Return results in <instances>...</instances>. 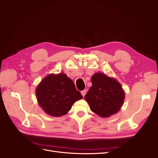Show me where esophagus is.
<instances>
[{
    "label": "esophagus",
    "mask_w": 158,
    "mask_h": 158,
    "mask_svg": "<svg viewBox=\"0 0 158 158\" xmlns=\"http://www.w3.org/2000/svg\"><path fill=\"white\" fill-rule=\"evenodd\" d=\"M81 93V95H82V97H85L86 94V90H83V91H82Z\"/></svg>",
    "instance_id": "obj_1"
}]
</instances>
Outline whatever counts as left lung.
I'll use <instances>...</instances> for the list:
<instances>
[{
    "mask_svg": "<svg viewBox=\"0 0 158 158\" xmlns=\"http://www.w3.org/2000/svg\"><path fill=\"white\" fill-rule=\"evenodd\" d=\"M92 83L85 97L90 110L103 118L118 112L125 99V92L120 82L113 77L97 72L92 76Z\"/></svg>",
    "mask_w": 158,
    "mask_h": 158,
    "instance_id": "obj_1",
    "label": "left lung"
}]
</instances>
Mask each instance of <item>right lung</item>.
Masks as SVG:
<instances>
[{"label": "right lung", "instance_id": "obj_1", "mask_svg": "<svg viewBox=\"0 0 158 158\" xmlns=\"http://www.w3.org/2000/svg\"><path fill=\"white\" fill-rule=\"evenodd\" d=\"M35 91L39 106L54 117L66 114L75 102L82 98L73 81L64 73L48 74L41 81Z\"/></svg>", "mask_w": 158, "mask_h": 158}]
</instances>
